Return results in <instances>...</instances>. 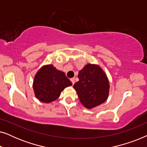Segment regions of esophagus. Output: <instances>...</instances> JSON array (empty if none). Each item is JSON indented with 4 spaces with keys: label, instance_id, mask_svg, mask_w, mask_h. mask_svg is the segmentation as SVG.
Listing matches in <instances>:
<instances>
[{
    "label": "esophagus",
    "instance_id": "1",
    "mask_svg": "<svg viewBox=\"0 0 147 147\" xmlns=\"http://www.w3.org/2000/svg\"><path fill=\"white\" fill-rule=\"evenodd\" d=\"M70 80H71L72 84H73V85H74V84H75V78H71V79H70Z\"/></svg>",
    "mask_w": 147,
    "mask_h": 147
}]
</instances>
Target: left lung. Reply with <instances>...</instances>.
<instances>
[{
	"label": "left lung",
	"instance_id": "left-lung-1",
	"mask_svg": "<svg viewBox=\"0 0 147 147\" xmlns=\"http://www.w3.org/2000/svg\"><path fill=\"white\" fill-rule=\"evenodd\" d=\"M78 78L74 88L86 108L91 109L106 102L109 94V82L100 66L87 64L79 71Z\"/></svg>",
	"mask_w": 147,
	"mask_h": 147
}]
</instances>
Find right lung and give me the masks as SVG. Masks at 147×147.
I'll return each instance as SVG.
<instances>
[{
	"instance_id": "1",
	"label": "right lung",
	"mask_w": 147,
	"mask_h": 147,
	"mask_svg": "<svg viewBox=\"0 0 147 147\" xmlns=\"http://www.w3.org/2000/svg\"><path fill=\"white\" fill-rule=\"evenodd\" d=\"M71 85L63 71L57 69L53 65H47L37 72L33 87L36 98L39 101L50 103L59 97L64 88Z\"/></svg>"
}]
</instances>
